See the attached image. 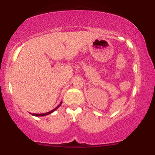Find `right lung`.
Wrapping results in <instances>:
<instances>
[{
    "label": "right lung",
    "instance_id": "obj_1",
    "mask_svg": "<svg viewBox=\"0 0 155 155\" xmlns=\"http://www.w3.org/2000/svg\"><path fill=\"white\" fill-rule=\"evenodd\" d=\"M61 104H62V103H60V104L59 105V106H57V107L55 108L54 109L51 110V111H49V112H47V113H45V114H33V116H36V117H43V116H46V115H48V114H49L52 113V112L54 111H55V110H56L57 108H58V107H59V106H60V105H61Z\"/></svg>",
    "mask_w": 155,
    "mask_h": 155
}]
</instances>
